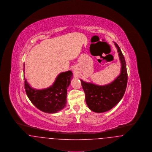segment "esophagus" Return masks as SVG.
I'll list each match as a JSON object with an SVG mask.
<instances>
[{"label": "esophagus", "mask_w": 152, "mask_h": 152, "mask_svg": "<svg viewBox=\"0 0 152 152\" xmlns=\"http://www.w3.org/2000/svg\"><path fill=\"white\" fill-rule=\"evenodd\" d=\"M72 70L75 73H77V69H76V68L75 67H73V68Z\"/></svg>", "instance_id": "1"}]
</instances>
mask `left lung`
<instances>
[{"mask_svg": "<svg viewBox=\"0 0 152 152\" xmlns=\"http://www.w3.org/2000/svg\"><path fill=\"white\" fill-rule=\"evenodd\" d=\"M113 43L121 63L120 75L112 82L104 86H98L80 80L86 94L87 105L92 111L96 113H103L113 108L123 98L126 88L128 74L125 60L118 45Z\"/></svg>", "mask_w": 152, "mask_h": 152, "instance_id": "left-lung-1", "label": "left lung"}]
</instances>
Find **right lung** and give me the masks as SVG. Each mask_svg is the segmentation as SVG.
<instances>
[{
	"label": "right lung",
	"instance_id": "add662e5",
	"mask_svg": "<svg viewBox=\"0 0 152 152\" xmlns=\"http://www.w3.org/2000/svg\"><path fill=\"white\" fill-rule=\"evenodd\" d=\"M72 78L71 71L60 73L50 87L37 89L31 87L24 77V87L28 97L37 108L45 113H55L66 106L67 88Z\"/></svg>",
	"mask_w": 152,
	"mask_h": 152
}]
</instances>
